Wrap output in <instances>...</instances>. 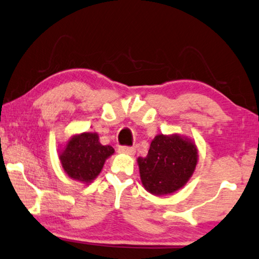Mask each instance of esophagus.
I'll return each instance as SVG.
<instances>
[{
  "label": "esophagus",
  "instance_id": "1",
  "mask_svg": "<svg viewBox=\"0 0 259 259\" xmlns=\"http://www.w3.org/2000/svg\"><path fill=\"white\" fill-rule=\"evenodd\" d=\"M118 152L123 154H129V155H133L135 152H136V149L133 146H120L118 147Z\"/></svg>",
  "mask_w": 259,
  "mask_h": 259
}]
</instances>
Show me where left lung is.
Masks as SVG:
<instances>
[{
  "label": "left lung",
  "instance_id": "8db88e82",
  "mask_svg": "<svg viewBox=\"0 0 259 259\" xmlns=\"http://www.w3.org/2000/svg\"><path fill=\"white\" fill-rule=\"evenodd\" d=\"M194 143L179 135H158L145 158H138L142 183L151 194H171L188 182L197 165Z\"/></svg>",
  "mask_w": 259,
  "mask_h": 259
}]
</instances>
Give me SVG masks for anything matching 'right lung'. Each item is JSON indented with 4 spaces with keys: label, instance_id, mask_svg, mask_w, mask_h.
Wrapping results in <instances>:
<instances>
[{
    "label": "right lung",
    "instance_id": "obj_1",
    "mask_svg": "<svg viewBox=\"0 0 259 259\" xmlns=\"http://www.w3.org/2000/svg\"><path fill=\"white\" fill-rule=\"evenodd\" d=\"M110 145H101L96 133H83L73 136L61 153V163L65 173L80 182H91L97 178L109 155Z\"/></svg>",
    "mask_w": 259,
    "mask_h": 259
}]
</instances>
